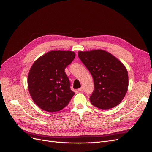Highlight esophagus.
I'll use <instances>...</instances> for the list:
<instances>
[{"label": "esophagus", "mask_w": 152, "mask_h": 152, "mask_svg": "<svg viewBox=\"0 0 152 152\" xmlns=\"http://www.w3.org/2000/svg\"><path fill=\"white\" fill-rule=\"evenodd\" d=\"M83 90H84V88L83 87H81L80 88H79V90H78L79 91H83Z\"/></svg>", "instance_id": "esophagus-1"}]
</instances>
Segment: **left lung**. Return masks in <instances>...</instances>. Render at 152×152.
Listing matches in <instances>:
<instances>
[{
  "mask_svg": "<svg viewBox=\"0 0 152 152\" xmlns=\"http://www.w3.org/2000/svg\"><path fill=\"white\" fill-rule=\"evenodd\" d=\"M78 56L94 79V91L90 98L91 104L102 110L119 104L128 88L125 66L112 54L102 50L79 51Z\"/></svg>",
  "mask_w": 152,
  "mask_h": 152,
  "instance_id": "8db88e82",
  "label": "left lung"
}]
</instances>
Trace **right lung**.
Segmentation results:
<instances>
[{"label": "right lung", "mask_w": 152, "mask_h": 152, "mask_svg": "<svg viewBox=\"0 0 152 152\" xmlns=\"http://www.w3.org/2000/svg\"><path fill=\"white\" fill-rule=\"evenodd\" d=\"M75 57L72 51H50L33 62L28 73V87L40 108L56 112L68 105L75 93L70 90L64 69Z\"/></svg>", "instance_id": "right-lung-1"}]
</instances>
